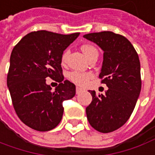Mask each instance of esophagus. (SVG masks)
Here are the masks:
<instances>
[{"label": "esophagus", "instance_id": "1", "mask_svg": "<svg viewBox=\"0 0 155 155\" xmlns=\"http://www.w3.org/2000/svg\"><path fill=\"white\" fill-rule=\"evenodd\" d=\"M83 91V89L82 88H78V87H77V88H76V93H77V94H80L81 92Z\"/></svg>", "mask_w": 155, "mask_h": 155}]
</instances>
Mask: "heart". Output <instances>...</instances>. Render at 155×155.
I'll return each mask as SVG.
<instances>
[{"mask_svg":"<svg viewBox=\"0 0 155 155\" xmlns=\"http://www.w3.org/2000/svg\"><path fill=\"white\" fill-rule=\"evenodd\" d=\"M81 50L88 60L90 59L92 56L98 54L97 49L91 45H84L81 47ZM69 54H70L69 50L64 51L62 56H61V62L63 64H65L67 61ZM92 77L93 76L89 72H83V71H71L68 75L69 79L71 80V82H73L74 84H76L77 85H79V86H85L89 82V80L91 79Z\"/></svg>","mask_w":155,"mask_h":155,"instance_id":"heart-1","label":"heart"}]
</instances>
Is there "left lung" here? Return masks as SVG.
<instances>
[{"label":"left lung","instance_id":"left-lung-1","mask_svg":"<svg viewBox=\"0 0 155 155\" xmlns=\"http://www.w3.org/2000/svg\"><path fill=\"white\" fill-rule=\"evenodd\" d=\"M104 51L100 73L108 90L96 95L86 108L89 124L98 132L111 133L127 121L141 91L140 61L133 45L124 36L110 31L84 35Z\"/></svg>","mask_w":155,"mask_h":155}]
</instances>
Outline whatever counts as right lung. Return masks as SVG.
Wrapping results in <instances>:
<instances>
[{
  "mask_svg": "<svg viewBox=\"0 0 155 155\" xmlns=\"http://www.w3.org/2000/svg\"><path fill=\"white\" fill-rule=\"evenodd\" d=\"M79 35L32 32L12 51L7 87L19 119L32 129L46 132L55 128L62 118V102L75 96V85L63 82L61 64L63 51ZM46 77L60 83L55 91L46 84Z\"/></svg>",
  "mask_w": 155,
  "mask_h": 155,
  "instance_id": "right-lung-1",
  "label": "right lung"
}]
</instances>
